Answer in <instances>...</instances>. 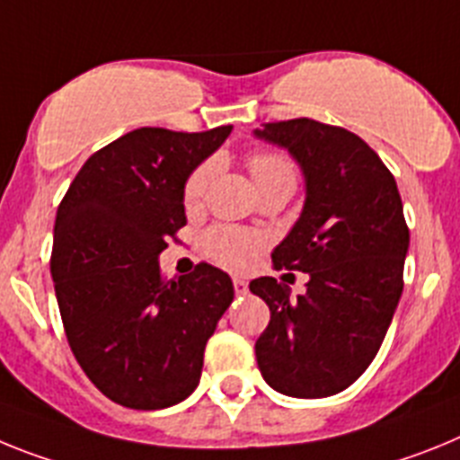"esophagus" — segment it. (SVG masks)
<instances>
[{
  "mask_svg": "<svg viewBox=\"0 0 460 460\" xmlns=\"http://www.w3.org/2000/svg\"><path fill=\"white\" fill-rule=\"evenodd\" d=\"M234 289L235 294H241V296H245L247 294V282L243 278H234Z\"/></svg>",
  "mask_w": 460,
  "mask_h": 460,
  "instance_id": "obj_1",
  "label": "esophagus"
}]
</instances>
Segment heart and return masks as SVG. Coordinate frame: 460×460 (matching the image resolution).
<instances>
[{
	"instance_id": "obj_1",
	"label": "heart",
	"mask_w": 460,
	"mask_h": 460,
	"mask_svg": "<svg viewBox=\"0 0 460 460\" xmlns=\"http://www.w3.org/2000/svg\"><path fill=\"white\" fill-rule=\"evenodd\" d=\"M215 171H217V162L208 159V162L199 164L197 169L191 171L190 178L185 182V203L187 208H194L203 201L206 190L213 181ZM250 171L254 175L259 190L275 185H296V166L282 155L275 153H259L250 159ZM263 241L254 234H245V231L229 229V226H217L210 229L206 235V247L210 257L215 261L225 263L229 269H245L247 263L252 261L259 247Z\"/></svg>"
}]
</instances>
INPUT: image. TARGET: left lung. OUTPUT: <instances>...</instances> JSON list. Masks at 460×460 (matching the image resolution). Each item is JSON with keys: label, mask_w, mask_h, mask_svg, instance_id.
I'll return each instance as SVG.
<instances>
[{"label": "left lung", "mask_w": 460, "mask_h": 460, "mask_svg": "<svg viewBox=\"0 0 460 460\" xmlns=\"http://www.w3.org/2000/svg\"><path fill=\"white\" fill-rule=\"evenodd\" d=\"M254 138L301 166L303 210L270 257L310 275L296 298L275 278L250 282L270 310L254 345L259 370L285 396H333L368 368L401 301L410 247L401 194L373 147L342 127L296 118Z\"/></svg>", "instance_id": "left-lung-1"}]
</instances>
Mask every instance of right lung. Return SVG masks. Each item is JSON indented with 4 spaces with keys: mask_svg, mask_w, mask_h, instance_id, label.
<instances>
[{
    "mask_svg": "<svg viewBox=\"0 0 460 460\" xmlns=\"http://www.w3.org/2000/svg\"><path fill=\"white\" fill-rule=\"evenodd\" d=\"M234 127H141L92 155L55 217L50 275L71 351L103 396L164 410L197 389L203 349L234 301L225 270L164 282L159 254L187 225L185 182Z\"/></svg>",
    "mask_w": 460,
    "mask_h": 460,
    "instance_id": "right-lung-1",
    "label": "right lung"
}]
</instances>
